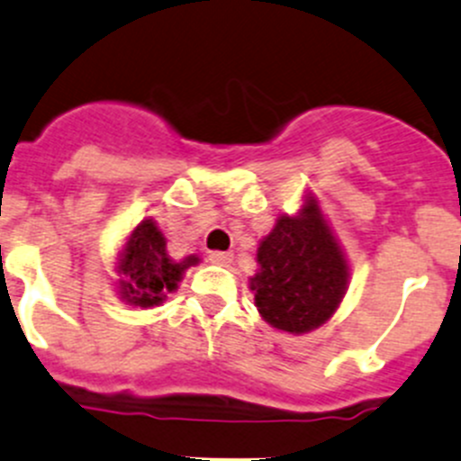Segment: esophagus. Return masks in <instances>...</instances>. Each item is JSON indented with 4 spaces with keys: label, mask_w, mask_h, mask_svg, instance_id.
Instances as JSON below:
<instances>
[{
    "label": "esophagus",
    "mask_w": 461,
    "mask_h": 461,
    "mask_svg": "<svg viewBox=\"0 0 461 461\" xmlns=\"http://www.w3.org/2000/svg\"><path fill=\"white\" fill-rule=\"evenodd\" d=\"M208 260L212 265H228V262L233 260V253H226V251H212L208 256Z\"/></svg>",
    "instance_id": "esophagus-1"
}]
</instances>
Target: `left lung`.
Listing matches in <instances>:
<instances>
[{
	"label": "left lung",
	"instance_id": "8db88e82",
	"mask_svg": "<svg viewBox=\"0 0 461 461\" xmlns=\"http://www.w3.org/2000/svg\"><path fill=\"white\" fill-rule=\"evenodd\" d=\"M260 271L251 278L256 308L267 323L292 335L332 317L348 283L339 244L319 210L305 201L299 217H280L258 249Z\"/></svg>",
	"mask_w": 461,
	"mask_h": 461
}]
</instances>
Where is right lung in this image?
I'll use <instances>...</instances> for the list:
<instances>
[{"label": "right lung", "mask_w": 461, "mask_h": 461, "mask_svg": "<svg viewBox=\"0 0 461 461\" xmlns=\"http://www.w3.org/2000/svg\"><path fill=\"white\" fill-rule=\"evenodd\" d=\"M199 258L187 256L174 260L167 253V242L153 219H144L133 228L120 258V294L131 305L151 308L167 299V292L178 287L187 267Z\"/></svg>", "instance_id": "add662e5"}]
</instances>
